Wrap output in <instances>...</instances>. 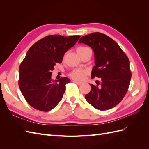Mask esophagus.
Instances as JSON below:
<instances>
[{
    "instance_id": "1",
    "label": "esophagus",
    "mask_w": 149,
    "mask_h": 149,
    "mask_svg": "<svg viewBox=\"0 0 149 149\" xmlns=\"http://www.w3.org/2000/svg\"><path fill=\"white\" fill-rule=\"evenodd\" d=\"M74 83H76V84H77L78 85H81V84H82V83H81V82L77 81H74Z\"/></svg>"
}]
</instances>
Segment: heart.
<instances>
[{"label": "heart", "instance_id": "heart-1", "mask_svg": "<svg viewBox=\"0 0 149 149\" xmlns=\"http://www.w3.org/2000/svg\"><path fill=\"white\" fill-rule=\"evenodd\" d=\"M88 49H90V48L85 46H81L78 48L77 52L79 54L82 53ZM88 73L89 71L88 70L83 69V68H75L70 72L69 76L71 78H72L74 80L83 81L84 79L86 76L88 74Z\"/></svg>", "mask_w": 149, "mask_h": 149}]
</instances>
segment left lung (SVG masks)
I'll return each mask as SVG.
<instances>
[{"mask_svg":"<svg viewBox=\"0 0 149 149\" xmlns=\"http://www.w3.org/2000/svg\"><path fill=\"white\" fill-rule=\"evenodd\" d=\"M78 43L93 48L95 66L91 78H101L97 85L90 84L91 91L85 99L98 110L110 109L123 100L128 91L132 76L129 58L113 39L100 32L83 36Z\"/></svg>","mask_w":149,"mask_h":149,"instance_id":"left-lung-1","label":"left lung"}]
</instances>
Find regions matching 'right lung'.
Returning <instances> with one entry per match:
<instances>
[{"label": "right lung", "instance_id": "obj_1", "mask_svg": "<svg viewBox=\"0 0 149 149\" xmlns=\"http://www.w3.org/2000/svg\"><path fill=\"white\" fill-rule=\"evenodd\" d=\"M79 38V35H48L30 48L19 67V86L31 107L48 112L60 102L70 80L63 77L52 81V71Z\"/></svg>", "mask_w": 149, "mask_h": 149}]
</instances>
